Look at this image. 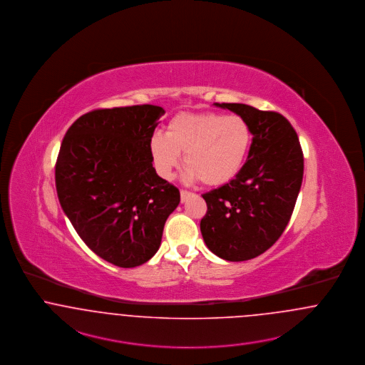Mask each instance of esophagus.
Instances as JSON below:
<instances>
[{
  "label": "esophagus",
  "instance_id": "obj_1",
  "mask_svg": "<svg viewBox=\"0 0 365 365\" xmlns=\"http://www.w3.org/2000/svg\"><path fill=\"white\" fill-rule=\"evenodd\" d=\"M180 195H181V203H184V202H187V199L190 197L192 193L190 190H180Z\"/></svg>",
  "mask_w": 365,
  "mask_h": 365
}]
</instances>
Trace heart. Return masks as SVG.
I'll use <instances>...</instances> for the list:
<instances>
[{"label":"heart","mask_w":365,"mask_h":365,"mask_svg":"<svg viewBox=\"0 0 365 365\" xmlns=\"http://www.w3.org/2000/svg\"><path fill=\"white\" fill-rule=\"evenodd\" d=\"M251 142L250 125L237 114L180 113L169 121L166 133L151 136L150 151L162 177H173L184 154L188 181L220 187L240 173Z\"/></svg>","instance_id":"b5f03b06"}]
</instances>
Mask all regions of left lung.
Instances as JSON below:
<instances>
[{
  "instance_id": "left-lung-1",
  "label": "left lung",
  "mask_w": 365,
  "mask_h": 365,
  "mask_svg": "<svg viewBox=\"0 0 365 365\" xmlns=\"http://www.w3.org/2000/svg\"><path fill=\"white\" fill-rule=\"evenodd\" d=\"M242 117L252 143L232 181L203 196L200 232L208 250L229 262L250 260L281 237L302 188L304 157L296 130L277 111L244 103H214Z\"/></svg>"
}]
</instances>
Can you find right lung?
Segmentation results:
<instances>
[{
    "label": "right lung",
    "mask_w": 365,
    "mask_h": 365,
    "mask_svg": "<svg viewBox=\"0 0 365 365\" xmlns=\"http://www.w3.org/2000/svg\"><path fill=\"white\" fill-rule=\"evenodd\" d=\"M160 106L98 109L63 136L56 162L60 205L86 245L114 266L130 269L157 254L180 190L153 168L150 140Z\"/></svg>",
    "instance_id": "1"
}]
</instances>
